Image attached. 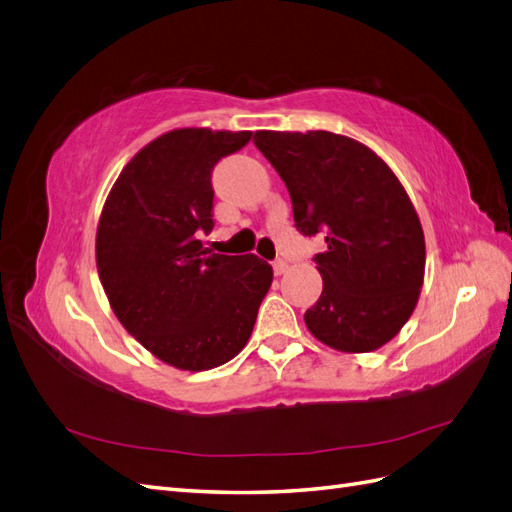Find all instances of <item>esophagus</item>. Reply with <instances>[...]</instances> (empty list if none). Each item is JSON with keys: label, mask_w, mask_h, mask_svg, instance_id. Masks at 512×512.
I'll return each instance as SVG.
<instances>
[{"label": "esophagus", "mask_w": 512, "mask_h": 512, "mask_svg": "<svg viewBox=\"0 0 512 512\" xmlns=\"http://www.w3.org/2000/svg\"><path fill=\"white\" fill-rule=\"evenodd\" d=\"M273 271H275V275L286 273V271H288V262L282 260V258H277V260L273 262Z\"/></svg>", "instance_id": "1"}]
</instances>
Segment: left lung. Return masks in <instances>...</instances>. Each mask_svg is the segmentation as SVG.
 <instances>
[{
	"label": "left lung",
	"mask_w": 512,
	"mask_h": 512,
	"mask_svg": "<svg viewBox=\"0 0 512 512\" xmlns=\"http://www.w3.org/2000/svg\"><path fill=\"white\" fill-rule=\"evenodd\" d=\"M286 183L294 226L324 237L322 294L307 329L342 352H371L408 322L425 275V237L404 185L374 151L324 130L254 134Z\"/></svg>",
	"instance_id": "obj_1"
}]
</instances>
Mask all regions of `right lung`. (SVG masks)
<instances>
[{
  "label": "right lung",
  "instance_id": "obj_1",
  "mask_svg": "<svg viewBox=\"0 0 512 512\" xmlns=\"http://www.w3.org/2000/svg\"><path fill=\"white\" fill-rule=\"evenodd\" d=\"M252 132L183 128L121 170L96 237L100 282L115 316L160 361L190 371L224 365L252 335L273 282L254 254H211L215 164Z\"/></svg>",
  "mask_w": 512,
  "mask_h": 512
}]
</instances>
